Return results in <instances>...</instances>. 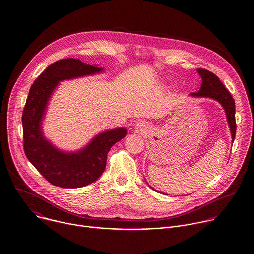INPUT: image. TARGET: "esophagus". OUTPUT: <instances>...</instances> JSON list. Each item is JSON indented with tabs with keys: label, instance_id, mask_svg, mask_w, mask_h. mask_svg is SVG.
Masks as SVG:
<instances>
[{
	"label": "esophagus",
	"instance_id": "1",
	"mask_svg": "<svg viewBox=\"0 0 254 254\" xmlns=\"http://www.w3.org/2000/svg\"><path fill=\"white\" fill-rule=\"evenodd\" d=\"M146 127H146L145 123H137V124L135 125V128H136L138 131H143Z\"/></svg>",
	"mask_w": 254,
	"mask_h": 254
}]
</instances>
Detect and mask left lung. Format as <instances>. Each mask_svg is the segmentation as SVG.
I'll return each instance as SVG.
<instances>
[{
	"label": "left lung",
	"instance_id": "obj_1",
	"mask_svg": "<svg viewBox=\"0 0 254 254\" xmlns=\"http://www.w3.org/2000/svg\"><path fill=\"white\" fill-rule=\"evenodd\" d=\"M197 73L202 78V83L200 89L196 93H191L190 95L193 97H204V98H211L216 100L221 105H223L227 122L230 127L231 136L234 141L235 134H236V121H235V102L228 92V90L224 87L223 82L220 78L205 69H197ZM154 190V189H153Z\"/></svg>",
	"mask_w": 254,
	"mask_h": 254
}]
</instances>
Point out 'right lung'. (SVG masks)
Returning <instances> with one entry per match:
<instances>
[{
  "instance_id": "right-lung-1",
  "label": "right lung",
  "mask_w": 254,
  "mask_h": 254,
  "mask_svg": "<svg viewBox=\"0 0 254 254\" xmlns=\"http://www.w3.org/2000/svg\"><path fill=\"white\" fill-rule=\"evenodd\" d=\"M102 71L103 68L78 59L58 60L30 87L22 115L24 150L30 163L55 186L79 188L96 181L105 171L109 149L127 134V129L122 127L107 130L97 135L85 148L70 153L55 148L43 136L41 122L59 82Z\"/></svg>"
}]
</instances>
